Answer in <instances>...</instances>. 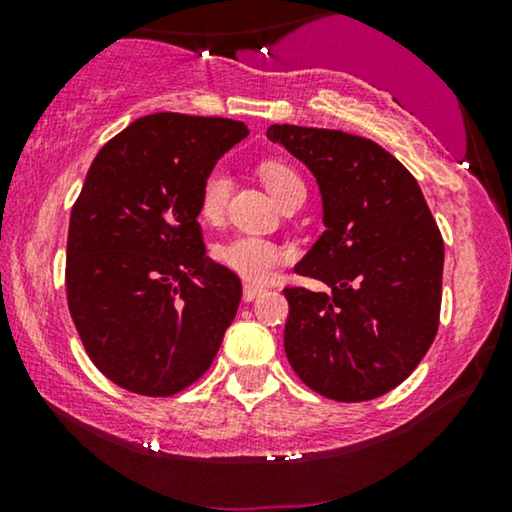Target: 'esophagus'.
Instances as JSON below:
<instances>
[{
  "instance_id": "1",
  "label": "esophagus",
  "mask_w": 512,
  "mask_h": 512,
  "mask_svg": "<svg viewBox=\"0 0 512 512\" xmlns=\"http://www.w3.org/2000/svg\"><path fill=\"white\" fill-rule=\"evenodd\" d=\"M263 291H265L263 286H256V284H249L247 282V284H244V289H242V298L247 300V303H251V300H256Z\"/></svg>"
}]
</instances>
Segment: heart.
Wrapping results in <instances>:
<instances>
[{"instance_id": "obj_1", "label": "heart", "mask_w": 512, "mask_h": 512, "mask_svg": "<svg viewBox=\"0 0 512 512\" xmlns=\"http://www.w3.org/2000/svg\"><path fill=\"white\" fill-rule=\"evenodd\" d=\"M261 179L268 186V191L277 202L284 198L291 188L303 186V181L298 179V174L282 163H263L261 165ZM230 195V177L223 167H214L207 174L205 181L200 186V216L209 223H216L226 212V202ZM216 261L223 268L233 270L235 275H240L247 282H268L275 275L279 265L286 261V249L279 244L263 240V237L254 235H237L233 240L223 242L216 247Z\"/></svg>"}]
</instances>
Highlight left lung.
Returning <instances> with one entry per match:
<instances>
[{
	"instance_id": "left-lung-1",
	"label": "left lung",
	"mask_w": 512,
	"mask_h": 512,
	"mask_svg": "<svg viewBox=\"0 0 512 512\" xmlns=\"http://www.w3.org/2000/svg\"><path fill=\"white\" fill-rule=\"evenodd\" d=\"M317 179L324 233L296 265L331 291L284 289V352L317 394L370 401L398 387L438 331L443 237L422 188L370 139L270 125Z\"/></svg>"
}]
</instances>
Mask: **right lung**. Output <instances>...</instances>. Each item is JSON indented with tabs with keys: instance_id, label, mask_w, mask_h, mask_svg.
<instances>
[{
	"instance_id": "add662e5",
	"label": "right lung",
	"mask_w": 512,
	"mask_h": 512,
	"mask_svg": "<svg viewBox=\"0 0 512 512\" xmlns=\"http://www.w3.org/2000/svg\"><path fill=\"white\" fill-rule=\"evenodd\" d=\"M249 135L240 121L160 111L102 146L72 209L67 303L118 387L172 396L212 366L242 284L205 254L200 186Z\"/></svg>"
}]
</instances>
